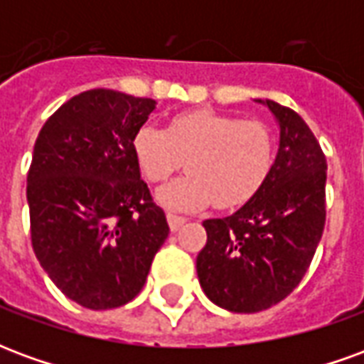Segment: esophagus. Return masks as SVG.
<instances>
[{"label":"esophagus","instance_id":"esophagus-1","mask_svg":"<svg viewBox=\"0 0 364 364\" xmlns=\"http://www.w3.org/2000/svg\"><path fill=\"white\" fill-rule=\"evenodd\" d=\"M185 222H187V218L177 216V214H173V213H167V224H169V230H171V232H177V230L181 228Z\"/></svg>","mask_w":364,"mask_h":364}]
</instances>
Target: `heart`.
I'll use <instances>...</instances> for the list:
<instances>
[{
	"label": "heart",
	"instance_id": "1",
	"mask_svg": "<svg viewBox=\"0 0 364 364\" xmlns=\"http://www.w3.org/2000/svg\"><path fill=\"white\" fill-rule=\"evenodd\" d=\"M136 164L148 181L181 169L189 173L156 191L171 210H198L210 203L234 208L261 189L273 166V134L259 120L200 111L181 112L167 128L146 122L132 138Z\"/></svg>",
	"mask_w": 364,
	"mask_h": 364
}]
</instances>
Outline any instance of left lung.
<instances>
[{
    "label": "left lung",
    "mask_w": 364,
    "mask_h": 364,
    "mask_svg": "<svg viewBox=\"0 0 364 364\" xmlns=\"http://www.w3.org/2000/svg\"><path fill=\"white\" fill-rule=\"evenodd\" d=\"M279 150L261 189L226 218L205 220L198 282L224 310L253 314L287 298L302 281L326 224L328 164L302 117L271 99Z\"/></svg>",
    "instance_id": "8db88e82"
}]
</instances>
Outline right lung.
<instances>
[{"label":"right lung","mask_w":364,"mask_h":364,"mask_svg":"<svg viewBox=\"0 0 364 364\" xmlns=\"http://www.w3.org/2000/svg\"><path fill=\"white\" fill-rule=\"evenodd\" d=\"M154 111V99L83 91L36 138L27 175L33 250L52 282L83 308L130 302L169 234L132 151Z\"/></svg>","instance_id":"right-lung-1"}]
</instances>
